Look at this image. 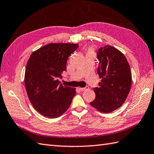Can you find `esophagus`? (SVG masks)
<instances>
[{
    "mask_svg": "<svg viewBox=\"0 0 154 154\" xmlns=\"http://www.w3.org/2000/svg\"><path fill=\"white\" fill-rule=\"evenodd\" d=\"M88 88H89L88 87H85V88H79V90L81 91H85L88 90Z\"/></svg>",
    "mask_w": 154,
    "mask_h": 154,
    "instance_id": "esophagus-1",
    "label": "esophagus"
}]
</instances>
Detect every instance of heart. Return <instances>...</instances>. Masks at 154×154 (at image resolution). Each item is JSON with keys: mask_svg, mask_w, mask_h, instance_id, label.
Returning a JSON list of instances; mask_svg holds the SVG:
<instances>
[{"mask_svg": "<svg viewBox=\"0 0 154 154\" xmlns=\"http://www.w3.org/2000/svg\"><path fill=\"white\" fill-rule=\"evenodd\" d=\"M87 54H93L94 55L93 50H92V48H89L88 51V52H87Z\"/></svg>", "mask_w": 154, "mask_h": 154, "instance_id": "heart-1", "label": "heart"}]
</instances>
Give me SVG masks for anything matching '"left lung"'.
I'll return each instance as SVG.
<instances>
[{
  "instance_id": "8db88e82",
  "label": "left lung",
  "mask_w": 154,
  "mask_h": 154,
  "mask_svg": "<svg viewBox=\"0 0 154 154\" xmlns=\"http://www.w3.org/2000/svg\"><path fill=\"white\" fill-rule=\"evenodd\" d=\"M99 87L94 88L96 98L91 106L102 113H111L123 104L129 93L132 75L123 54L110 45L99 48Z\"/></svg>"
}]
</instances>
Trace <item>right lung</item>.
<instances>
[{
	"label": "right lung",
	"instance_id": "obj_1",
	"mask_svg": "<svg viewBox=\"0 0 154 154\" xmlns=\"http://www.w3.org/2000/svg\"><path fill=\"white\" fill-rule=\"evenodd\" d=\"M78 44L50 43L37 49L29 58L25 72V87L32 106L42 116H61L69 108L75 88L58 80L66 70L67 60Z\"/></svg>",
	"mask_w": 154,
	"mask_h": 154
}]
</instances>
